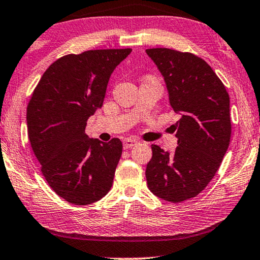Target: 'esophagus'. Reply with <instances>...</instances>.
Wrapping results in <instances>:
<instances>
[{"label":"esophagus","mask_w":260,"mask_h":260,"mask_svg":"<svg viewBox=\"0 0 260 260\" xmlns=\"http://www.w3.org/2000/svg\"><path fill=\"white\" fill-rule=\"evenodd\" d=\"M137 143H138V141L133 140V139H125V140H123V148L129 149L133 146L137 145Z\"/></svg>","instance_id":"34e87169"}]
</instances>
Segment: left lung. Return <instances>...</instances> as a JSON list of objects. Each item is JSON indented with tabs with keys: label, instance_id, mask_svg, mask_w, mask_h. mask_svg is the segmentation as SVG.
Masks as SVG:
<instances>
[{
	"label": "left lung",
	"instance_id": "left-lung-1",
	"mask_svg": "<svg viewBox=\"0 0 260 260\" xmlns=\"http://www.w3.org/2000/svg\"><path fill=\"white\" fill-rule=\"evenodd\" d=\"M146 52L164 76L170 106L181 115L175 125L179 145L175 153L152 145L147 184L162 200L183 202L207 187L226 153L231 137L230 98L202 58L166 48Z\"/></svg>",
	"mask_w": 260,
	"mask_h": 260
}]
</instances>
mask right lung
<instances>
[{
  "label": "right lung",
  "mask_w": 260,
  "mask_h": 260,
  "mask_svg": "<svg viewBox=\"0 0 260 260\" xmlns=\"http://www.w3.org/2000/svg\"><path fill=\"white\" fill-rule=\"evenodd\" d=\"M131 51L88 50L61 57L31 95L26 108L31 148L52 190L72 204L96 202L113 184L122 142L90 139L85 128L103 106L112 72Z\"/></svg>",
  "instance_id": "right-lung-1"
}]
</instances>
